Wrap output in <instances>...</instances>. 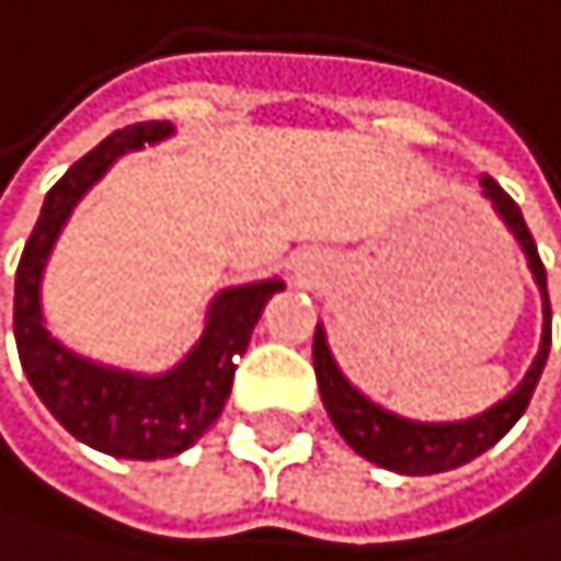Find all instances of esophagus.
Instances as JSON below:
<instances>
[{
    "label": "esophagus",
    "mask_w": 561,
    "mask_h": 561,
    "mask_svg": "<svg viewBox=\"0 0 561 561\" xmlns=\"http://www.w3.org/2000/svg\"><path fill=\"white\" fill-rule=\"evenodd\" d=\"M296 278H299V283H320V278H323V262L320 259H299L296 262Z\"/></svg>",
    "instance_id": "obj_1"
}]
</instances>
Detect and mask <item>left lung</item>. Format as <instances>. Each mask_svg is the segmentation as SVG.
Wrapping results in <instances>:
<instances>
[{"instance_id": "obj_1", "label": "left lung", "mask_w": 561, "mask_h": 561, "mask_svg": "<svg viewBox=\"0 0 561 561\" xmlns=\"http://www.w3.org/2000/svg\"><path fill=\"white\" fill-rule=\"evenodd\" d=\"M483 197L494 204V210L501 214V220L507 225V231L514 234V241L522 244V252L528 259V268L538 283L541 293V344L538 354L528 367V375L522 378V385L514 388L504 402L491 405L488 412H480L473 419H460V422H415V419H402L381 405H375L371 398L360 394L344 371L336 367L330 347H327V330L317 327L313 336V367H317V385H320V398L323 409L330 415V422L336 425V433L344 436V443L360 453L364 460H371L385 470L394 473H409V477H425V473H443V470H456L470 460H477L480 453H488L494 443H501L507 436V430L518 422L531 402L535 385L545 371V360H549V347H552V306H549V283H545V265L538 259L535 238L522 217V207L514 204L504 190L491 180L480 176Z\"/></svg>"}]
</instances>
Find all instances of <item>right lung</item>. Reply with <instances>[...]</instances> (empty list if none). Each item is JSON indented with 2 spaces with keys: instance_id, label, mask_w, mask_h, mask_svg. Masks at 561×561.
I'll return each mask as SVG.
<instances>
[{
  "instance_id": "1",
  "label": "right lung",
  "mask_w": 561,
  "mask_h": 561,
  "mask_svg": "<svg viewBox=\"0 0 561 561\" xmlns=\"http://www.w3.org/2000/svg\"><path fill=\"white\" fill-rule=\"evenodd\" d=\"M167 136H173L170 122L125 125L54 183L23 248L16 299H12L20 360L39 402L73 439L122 460H167L190 449L210 430L231 394L238 367L234 357L248 351L265 302L286 289L278 278H262V283L217 293L197 347L163 375H136L88 360L50 336L39 309V283L70 210L108 173L118 156L163 142Z\"/></svg>"
}]
</instances>
